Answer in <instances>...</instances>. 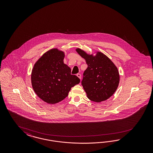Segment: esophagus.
Returning <instances> with one entry per match:
<instances>
[{
	"mask_svg": "<svg viewBox=\"0 0 153 153\" xmlns=\"http://www.w3.org/2000/svg\"><path fill=\"white\" fill-rule=\"evenodd\" d=\"M77 76L79 77V79H81V74H77Z\"/></svg>",
	"mask_w": 153,
	"mask_h": 153,
	"instance_id": "esophagus-1",
	"label": "esophagus"
}]
</instances>
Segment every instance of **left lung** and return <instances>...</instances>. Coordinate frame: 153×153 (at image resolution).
<instances>
[{
	"mask_svg": "<svg viewBox=\"0 0 153 153\" xmlns=\"http://www.w3.org/2000/svg\"><path fill=\"white\" fill-rule=\"evenodd\" d=\"M76 51L88 65L81 81L88 97L95 102L106 100L115 93L118 86L120 74L117 68L100 52H97L94 56L79 48Z\"/></svg>",
	"mask_w": 153,
	"mask_h": 153,
	"instance_id": "left-lung-1",
	"label": "left lung"
}]
</instances>
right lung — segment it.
Returning <instances> with one entry per match:
<instances>
[{
    "label": "right lung",
    "instance_id": "1",
    "mask_svg": "<svg viewBox=\"0 0 153 153\" xmlns=\"http://www.w3.org/2000/svg\"><path fill=\"white\" fill-rule=\"evenodd\" d=\"M65 54L57 49L47 51L34 65L31 74L33 89L37 96L49 104L61 102L80 79L71 74L63 62Z\"/></svg>",
    "mask_w": 153,
    "mask_h": 153
}]
</instances>
